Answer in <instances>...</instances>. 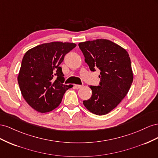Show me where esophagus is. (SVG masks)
I'll return each mask as SVG.
<instances>
[{"instance_id":"1","label":"esophagus","mask_w":158,"mask_h":158,"mask_svg":"<svg viewBox=\"0 0 158 158\" xmlns=\"http://www.w3.org/2000/svg\"><path fill=\"white\" fill-rule=\"evenodd\" d=\"M81 87H82V85H74V88L76 89H79Z\"/></svg>"}]
</instances>
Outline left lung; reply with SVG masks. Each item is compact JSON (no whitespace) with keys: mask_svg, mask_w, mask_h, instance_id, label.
<instances>
[{"mask_svg":"<svg viewBox=\"0 0 158 158\" xmlns=\"http://www.w3.org/2000/svg\"><path fill=\"white\" fill-rule=\"evenodd\" d=\"M79 47L90 70H101L99 85H90L92 96L84 101L83 105L94 114H106L127 95L132 83L128 53L118 45L105 39L81 42Z\"/></svg>","mask_w":158,"mask_h":158,"instance_id":"left-lung-1","label":"left lung"}]
</instances>
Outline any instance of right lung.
<instances>
[{
  "label": "right lung",
  "mask_w": 158,
  "mask_h": 158,
  "mask_svg": "<svg viewBox=\"0 0 158 158\" xmlns=\"http://www.w3.org/2000/svg\"><path fill=\"white\" fill-rule=\"evenodd\" d=\"M75 46L73 43L54 42L26 52L18 82L22 96L32 109L42 113L52 111L60 105L67 90L73 87L64 84L60 64Z\"/></svg>",
  "instance_id": "obj_1"
}]
</instances>
